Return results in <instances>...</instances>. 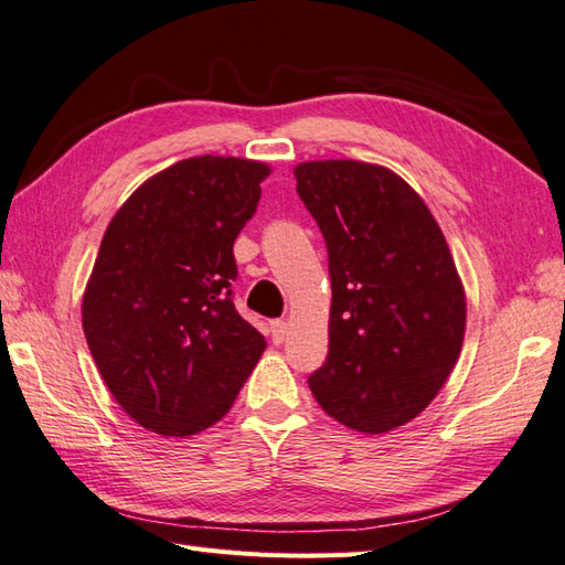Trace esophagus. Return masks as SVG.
Returning <instances> with one entry per match:
<instances>
[{"label": "esophagus", "instance_id": "34e87169", "mask_svg": "<svg viewBox=\"0 0 565 565\" xmlns=\"http://www.w3.org/2000/svg\"><path fill=\"white\" fill-rule=\"evenodd\" d=\"M285 335H287V323H285L282 319L270 321V338H273V343H282Z\"/></svg>", "mask_w": 565, "mask_h": 565}]
</instances>
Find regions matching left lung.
<instances>
[{"instance_id": "left-lung-1", "label": "left lung", "mask_w": 565, "mask_h": 565, "mask_svg": "<svg viewBox=\"0 0 565 565\" xmlns=\"http://www.w3.org/2000/svg\"><path fill=\"white\" fill-rule=\"evenodd\" d=\"M297 193L329 248V358L309 377L319 406L358 433L406 425L455 370L467 295L440 224L392 169L302 161Z\"/></svg>"}]
</instances>
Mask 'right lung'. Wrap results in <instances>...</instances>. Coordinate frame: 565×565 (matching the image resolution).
<instances>
[{
	"instance_id": "add662e5",
	"label": "right lung",
	"mask_w": 565,
	"mask_h": 565,
	"mask_svg": "<svg viewBox=\"0 0 565 565\" xmlns=\"http://www.w3.org/2000/svg\"><path fill=\"white\" fill-rule=\"evenodd\" d=\"M266 177L263 161L183 159L108 224L82 326L113 398L147 430L188 437L215 425L266 350L232 302L234 239Z\"/></svg>"
}]
</instances>
